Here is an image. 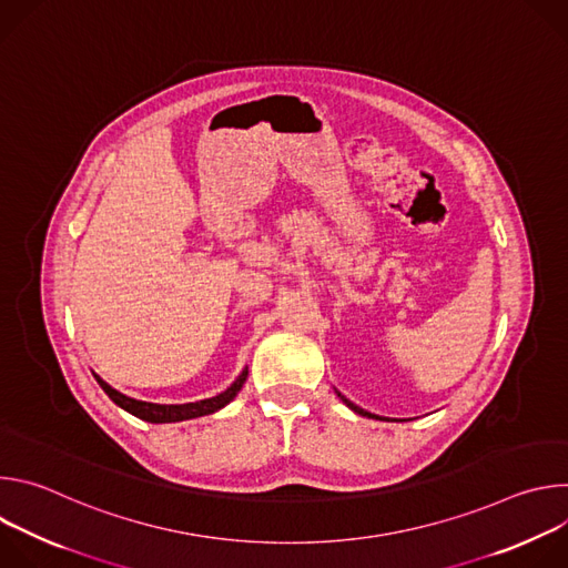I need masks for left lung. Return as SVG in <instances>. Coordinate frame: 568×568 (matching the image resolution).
Here are the masks:
<instances>
[{"instance_id":"obj_1","label":"left lung","mask_w":568,"mask_h":568,"mask_svg":"<svg viewBox=\"0 0 568 568\" xmlns=\"http://www.w3.org/2000/svg\"><path fill=\"white\" fill-rule=\"evenodd\" d=\"M337 395L342 397V402L346 404V407H348L351 412H355V414H359V416H364V418H375V420H384V418H379V416H375V414H371V412H364L362 407H357V404H353V402H351V399H348L346 395H342L339 390H337Z\"/></svg>"}]
</instances>
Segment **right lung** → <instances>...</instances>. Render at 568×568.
Returning <instances> with one entry per match:
<instances>
[{
	"label": "right lung",
	"instance_id": "obj_1",
	"mask_svg": "<svg viewBox=\"0 0 568 568\" xmlns=\"http://www.w3.org/2000/svg\"><path fill=\"white\" fill-rule=\"evenodd\" d=\"M247 375H250V368L245 366L242 368V373L233 379V384L213 395V397H206V399H197V402H186V404H156V402H143V399H134L116 388H112L105 379H101L97 373V382L101 384V388L110 395V399L116 404V407H121L123 412L145 420V423H154V425H164V423H182V420H193V418H202V416H209V414H215L220 409H224L226 404L240 393L242 384L247 382Z\"/></svg>",
	"mask_w": 568,
	"mask_h": 568
}]
</instances>
